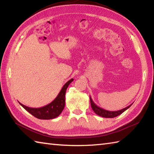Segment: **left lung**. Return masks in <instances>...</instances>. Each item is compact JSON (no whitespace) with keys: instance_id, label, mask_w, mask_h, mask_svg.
<instances>
[{"instance_id":"8db88e82","label":"left lung","mask_w":154,"mask_h":154,"mask_svg":"<svg viewBox=\"0 0 154 154\" xmlns=\"http://www.w3.org/2000/svg\"><path fill=\"white\" fill-rule=\"evenodd\" d=\"M90 105H91V107L93 111H94L96 114H97V115H99L101 117H104V118H115L118 115H121L122 113H123L124 111H125L126 110L128 109L132 104L129 105L128 107H126L125 108L119 110V111H107V110L102 109L100 107H98L97 105L94 103V102L93 101L92 97L90 96Z\"/></svg>"}]
</instances>
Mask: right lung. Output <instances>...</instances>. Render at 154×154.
Wrapping results in <instances>:
<instances>
[{
    "label": "right lung",
    "mask_w": 154,
    "mask_h": 154,
    "mask_svg": "<svg viewBox=\"0 0 154 154\" xmlns=\"http://www.w3.org/2000/svg\"><path fill=\"white\" fill-rule=\"evenodd\" d=\"M73 81V79H72L68 81L63 86L60 92H59L58 96L55 99L44 107L39 108H32L29 107L27 106L23 105L19 103L22 107L24 108L26 111H28L31 115H33L38 119L42 120H51L57 118L60 115L61 112L64 110L65 106V94L67 88L68 87L69 84Z\"/></svg>",
    "instance_id": "right-lung-1"
}]
</instances>
